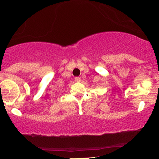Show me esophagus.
I'll use <instances>...</instances> for the list:
<instances>
[{
	"label": "esophagus",
	"mask_w": 159,
	"mask_h": 159,
	"mask_svg": "<svg viewBox=\"0 0 159 159\" xmlns=\"http://www.w3.org/2000/svg\"><path fill=\"white\" fill-rule=\"evenodd\" d=\"M75 81L76 82H80L81 81V78L80 77H75Z\"/></svg>",
	"instance_id": "esophagus-1"
}]
</instances>
